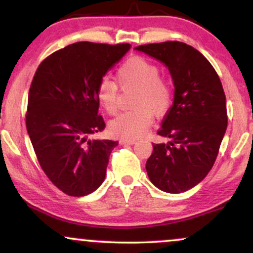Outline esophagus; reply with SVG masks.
<instances>
[{"label":"esophagus","mask_w":253,"mask_h":253,"mask_svg":"<svg viewBox=\"0 0 253 253\" xmlns=\"http://www.w3.org/2000/svg\"><path fill=\"white\" fill-rule=\"evenodd\" d=\"M121 144H127V145H134L136 143L135 139H121Z\"/></svg>","instance_id":"34e87169"}]
</instances>
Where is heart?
<instances>
[{"label":"heart","instance_id":"1","mask_svg":"<svg viewBox=\"0 0 253 253\" xmlns=\"http://www.w3.org/2000/svg\"><path fill=\"white\" fill-rule=\"evenodd\" d=\"M161 76V70L155 63L143 57H132L118 69L117 80L123 88L133 85L138 88L133 107L135 109L125 112L109 125L112 134L123 139L140 138L152 124V111L162 117L172 103V88ZM98 102L109 114L118 110V84L108 77H103L97 84Z\"/></svg>","mask_w":253,"mask_h":253}]
</instances>
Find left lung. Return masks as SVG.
<instances>
[{"instance_id":"1","label":"left lung","mask_w":253,"mask_h":253,"mask_svg":"<svg viewBox=\"0 0 253 253\" xmlns=\"http://www.w3.org/2000/svg\"><path fill=\"white\" fill-rule=\"evenodd\" d=\"M135 50L163 63L175 85L173 103L158 130L169 141L153 144L147 175L165 193H184L213 168L227 128L221 81L207 58L184 42L149 43Z\"/></svg>"}]
</instances>
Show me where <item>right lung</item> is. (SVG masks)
Listing matches in <instances>:
<instances>
[{
  "label": "right lung",
  "instance_id": "1",
  "mask_svg": "<svg viewBox=\"0 0 253 253\" xmlns=\"http://www.w3.org/2000/svg\"><path fill=\"white\" fill-rule=\"evenodd\" d=\"M129 43L75 42L43 59L32 81L26 126L40 167L70 196L102 184L118 141L90 139L106 127L98 115L97 84Z\"/></svg>",
  "mask_w": 253,
  "mask_h": 253
}]
</instances>
